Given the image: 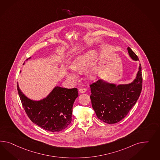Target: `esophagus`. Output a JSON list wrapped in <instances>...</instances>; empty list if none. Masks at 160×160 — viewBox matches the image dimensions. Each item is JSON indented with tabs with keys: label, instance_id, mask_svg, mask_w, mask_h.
I'll use <instances>...</instances> for the list:
<instances>
[{
	"label": "esophagus",
	"instance_id": "1",
	"mask_svg": "<svg viewBox=\"0 0 160 160\" xmlns=\"http://www.w3.org/2000/svg\"><path fill=\"white\" fill-rule=\"evenodd\" d=\"M86 88H80V90H79V92H80V93H85L86 92Z\"/></svg>",
	"mask_w": 160,
	"mask_h": 160
}]
</instances>
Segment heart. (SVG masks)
<instances>
[{
    "label": "heart",
    "mask_w": 160,
    "mask_h": 160,
    "mask_svg": "<svg viewBox=\"0 0 160 160\" xmlns=\"http://www.w3.org/2000/svg\"><path fill=\"white\" fill-rule=\"evenodd\" d=\"M98 52L95 49H91L77 56L72 61L70 67L75 72L82 73L84 72L90 65L92 64L94 61L98 56ZM98 74V69L95 67L91 68L88 72V78L91 80H94ZM67 78L72 82H77L78 80V75L73 71H67L66 72Z\"/></svg>",
    "instance_id": "1"
}]
</instances>
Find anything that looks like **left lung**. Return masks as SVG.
<instances>
[{
  "label": "left lung",
  "mask_w": 160,
  "mask_h": 160,
  "mask_svg": "<svg viewBox=\"0 0 160 160\" xmlns=\"http://www.w3.org/2000/svg\"><path fill=\"white\" fill-rule=\"evenodd\" d=\"M130 57L138 61V56L129 47ZM142 66L132 82L120 84L107 82L102 79L90 85V98L97 118L108 124H113L123 119L136 103L142 89Z\"/></svg>",
  "instance_id": "8db88e82"
}]
</instances>
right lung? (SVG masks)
I'll list each match as a JSON object with an SVG mask.
<instances>
[{
    "instance_id": "add662e5",
    "label": "right lung",
    "mask_w": 160,
    "mask_h": 160,
    "mask_svg": "<svg viewBox=\"0 0 160 160\" xmlns=\"http://www.w3.org/2000/svg\"><path fill=\"white\" fill-rule=\"evenodd\" d=\"M18 90L26 113L37 125L55 132L65 129L71 123L74 102L78 96L76 88L55 87L47 97L39 101L28 98L18 82Z\"/></svg>"
}]
</instances>
